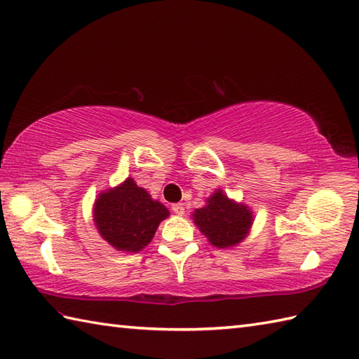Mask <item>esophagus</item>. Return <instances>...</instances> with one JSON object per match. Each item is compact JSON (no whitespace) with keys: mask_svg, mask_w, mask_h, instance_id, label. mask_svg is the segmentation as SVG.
Segmentation results:
<instances>
[{"mask_svg":"<svg viewBox=\"0 0 359 359\" xmlns=\"http://www.w3.org/2000/svg\"><path fill=\"white\" fill-rule=\"evenodd\" d=\"M172 212L175 213V215H184L185 213V207H184V203H172Z\"/></svg>","mask_w":359,"mask_h":359,"instance_id":"esophagus-1","label":"esophagus"}]
</instances>
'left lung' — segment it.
Listing matches in <instances>:
<instances>
[{"instance_id": "1", "label": "left lung", "mask_w": 359, "mask_h": 359, "mask_svg": "<svg viewBox=\"0 0 359 359\" xmlns=\"http://www.w3.org/2000/svg\"><path fill=\"white\" fill-rule=\"evenodd\" d=\"M203 208L193 217L199 230L216 248H230L241 243L252 226L250 210L243 203L230 201L222 191H216Z\"/></svg>"}]
</instances>
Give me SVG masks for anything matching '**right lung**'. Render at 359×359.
<instances>
[{"label": "right lung", "instance_id": "add662e5", "mask_svg": "<svg viewBox=\"0 0 359 359\" xmlns=\"http://www.w3.org/2000/svg\"><path fill=\"white\" fill-rule=\"evenodd\" d=\"M168 215V208L152 201L133 179L102 193L95 203V222L101 236L124 252H138L149 244Z\"/></svg>", "mask_w": 359, "mask_h": 359}]
</instances>
